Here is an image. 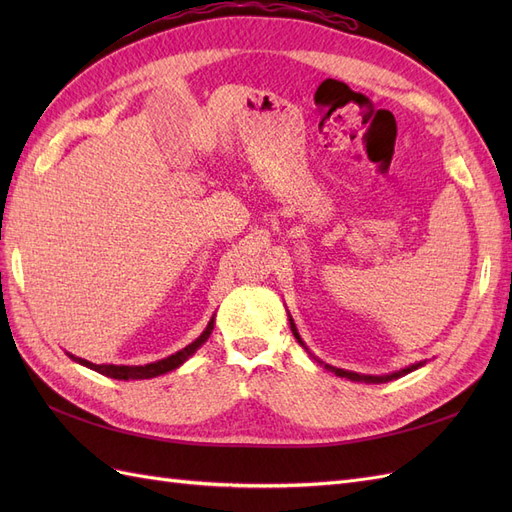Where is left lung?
<instances>
[{
    "mask_svg": "<svg viewBox=\"0 0 512 512\" xmlns=\"http://www.w3.org/2000/svg\"><path fill=\"white\" fill-rule=\"evenodd\" d=\"M290 316V314H288ZM290 329H292V335L297 337V342L305 348V344H303V339H301V335H299V331H297V327H294V320L290 318ZM307 350V348H305ZM320 363V361H318ZM425 365V361H421V363H414V365H410V367H406V369H399V371H393V374H386V376H365V374H356V371H346V369H339V367H333V365H324L327 367L329 371H333L335 376H339V378H348V380H352V382H365V384H382V382H391V380H397V378H401V376H406V374H410V371H414V369H418V367H423Z\"/></svg>",
    "mask_w": 512,
    "mask_h": 512,
    "instance_id": "obj_1",
    "label": "left lung"
}]
</instances>
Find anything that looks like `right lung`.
Returning a JSON list of instances; mask_svg holds the SVG:
<instances>
[{"instance_id":"obj_1","label":"right lung","mask_w":512,"mask_h":512,"mask_svg":"<svg viewBox=\"0 0 512 512\" xmlns=\"http://www.w3.org/2000/svg\"><path fill=\"white\" fill-rule=\"evenodd\" d=\"M213 324H215V318L209 320L207 329L200 333L190 346H185L183 350L170 354V356H166V359L156 361V363H147V365H96V363H89V361L81 359V356H74V354H70V359L85 365V367H89V369L98 371V374H102V376L115 378V380H147V378H156V376L168 374V371H173V369H177L179 365H183L185 361H188L190 356L207 342L211 331H213Z\"/></svg>"}]
</instances>
